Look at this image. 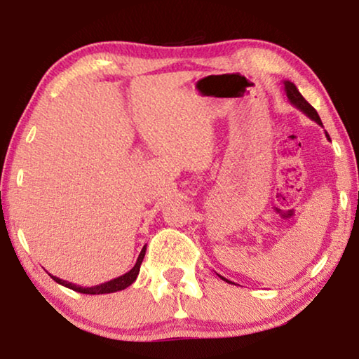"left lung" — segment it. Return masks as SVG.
I'll list each match as a JSON object with an SVG mask.
<instances>
[{
  "label": "left lung",
  "instance_id": "1",
  "mask_svg": "<svg viewBox=\"0 0 359 359\" xmlns=\"http://www.w3.org/2000/svg\"><path fill=\"white\" fill-rule=\"evenodd\" d=\"M283 88H285V93H287V98L290 101V104H293L296 109H299L302 114H306L309 118L313 120V121H317L318 125L323 126V123H321V118H320L318 112L315 111V109L311 104H309L306 100H304V96L299 93V90L296 88V85L293 82L283 81ZM325 135H326L327 139H330V135H327L326 131H325ZM220 278H223V280H226V278L222 277V276H220ZM226 282H229V280H226Z\"/></svg>",
  "mask_w": 359,
  "mask_h": 359
}]
</instances>
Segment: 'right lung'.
<instances>
[{"label": "right lung", "mask_w": 359, "mask_h": 359, "mask_svg": "<svg viewBox=\"0 0 359 359\" xmlns=\"http://www.w3.org/2000/svg\"><path fill=\"white\" fill-rule=\"evenodd\" d=\"M145 247L141 250V253H139L137 257V261L135 267H133L131 271L126 272V274L120 276L117 278H112V280L109 282H104V283H100V285H95V287H81V285H76L72 282H66L63 280V278H58L55 276H50L53 280H55L57 283L63 285V287L69 288V290H74L77 291V293H83V294H106V293H115V291H120V290H125L126 287H130V285L136 280L137 278V274H139V269H141V264H142V259L145 257Z\"/></svg>", "instance_id": "1"}]
</instances>
